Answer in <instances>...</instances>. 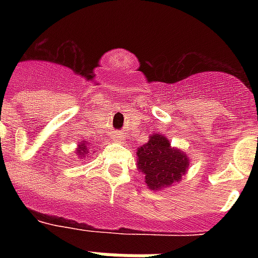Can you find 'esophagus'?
<instances>
[{
	"instance_id": "obj_1",
	"label": "esophagus",
	"mask_w": 258,
	"mask_h": 258,
	"mask_svg": "<svg viewBox=\"0 0 258 258\" xmlns=\"http://www.w3.org/2000/svg\"><path fill=\"white\" fill-rule=\"evenodd\" d=\"M113 138L116 141H123V134H121V133H114V134H113Z\"/></svg>"
}]
</instances>
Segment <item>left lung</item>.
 Returning a JSON list of instances; mask_svg holds the SVG:
<instances>
[{"instance_id": "1", "label": "left lung", "mask_w": 258, "mask_h": 258, "mask_svg": "<svg viewBox=\"0 0 258 258\" xmlns=\"http://www.w3.org/2000/svg\"><path fill=\"white\" fill-rule=\"evenodd\" d=\"M137 156V167L144 173L151 190L163 189L178 182L189 167L188 156L173 148L170 141L160 134H152L145 145L138 148Z\"/></svg>"}]
</instances>
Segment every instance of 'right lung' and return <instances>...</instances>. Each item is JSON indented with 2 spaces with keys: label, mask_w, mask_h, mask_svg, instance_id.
<instances>
[{
  "label": "right lung",
  "mask_w": 258,
  "mask_h": 258,
  "mask_svg": "<svg viewBox=\"0 0 258 258\" xmlns=\"http://www.w3.org/2000/svg\"><path fill=\"white\" fill-rule=\"evenodd\" d=\"M87 153H90V144L87 141H83L81 144H79V148L76 149V155L83 159Z\"/></svg>",
  "instance_id": "obj_1"
}]
</instances>
